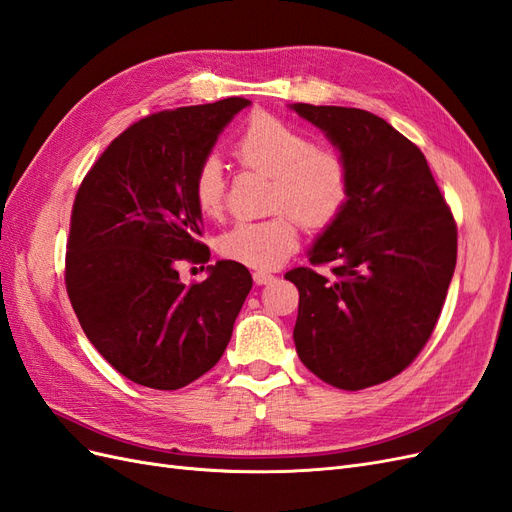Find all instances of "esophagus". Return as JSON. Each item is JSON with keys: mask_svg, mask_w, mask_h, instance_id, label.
<instances>
[{"mask_svg": "<svg viewBox=\"0 0 512 512\" xmlns=\"http://www.w3.org/2000/svg\"><path fill=\"white\" fill-rule=\"evenodd\" d=\"M254 284H258V286H265V284H271L275 277L271 275V273H262V271H256L254 275Z\"/></svg>", "mask_w": 512, "mask_h": 512, "instance_id": "34e87169", "label": "esophagus"}]
</instances>
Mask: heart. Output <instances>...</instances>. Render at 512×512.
Wrapping results in <instances>:
<instances>
[{"instance_id": "b5f03b06", "label": "heart", "mask_w": 512, "mask_h": 512, "mask_svg": "<svg viewBox=\"0 0 512 512\" xmlns=\"http://www.w3.org/2000/svg\"><path fill=\"white\" fill-rule=\"evenodd\" d=\"M237 160L273 177L269 207L288 209L309 228L331 224L350 198V168L342 151L314 145L312 138L290 123L267 113L254 115L235 143ZM200 213L215 218L224 207L226 179L218 156L198 164L192 181ZM297 224L288 213L262 222H237L218 237V252L258 271L280 267L297 250Z\"/></svg>"}]
</instances>
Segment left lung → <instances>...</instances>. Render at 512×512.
Wrapping results in <instances>:
<instances>
[{
  "instance_id": "obj_1",
  "label": "left lung",
  "mask_w": 512,
  "mask_h": 512,
  "mask_svg": "<svg viewBox=\"0 0 512 512\" xmlns=\"http://www.w3.org/2000/svg\"><path fill=\"white\" fill-rule=\"evenodd\" d=\"M342 151L350 198L309 250L294 346L331 386L361 391L401 374L440 318L457 262V224L423 151L382 117L346 106L290 104Z\"/></svg>"
}]
</instances>
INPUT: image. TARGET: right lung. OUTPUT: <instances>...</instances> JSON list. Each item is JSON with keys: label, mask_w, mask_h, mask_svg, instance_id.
Masks as SVG:
<instances>
[{"label": "right lung", "mask_w": 512, "mask_h": 512, "mask_svg": "<svg viewBox=\"0 0 512 512\" xmlns=\"http://www.w3.org/2000/svg\"><path fill=\"white\" fill-rule=\"evenodd\" d=\"M252 102L226 98L136 121L74 198L66 290L91 344L121 376L177 391L220 361L252 275L235 260L185 286L179 262H209L192 181L220 132Z\"/></svg>", "instance_id": "right-lung-1"}]
</instances>
